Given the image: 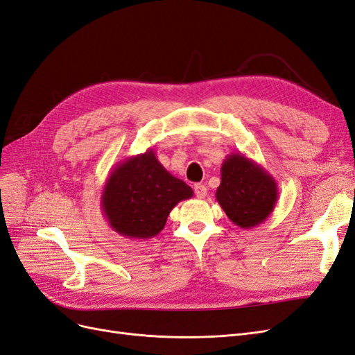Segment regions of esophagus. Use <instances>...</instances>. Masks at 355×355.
<instances>
[{
  "mask_svg": "<svg viewBox=\"0 0 355 355\" xmlns=\"http://www.w3.org/2000/svg\"><path fill=\"white\" fill-rule=\"evenodd\" d=\"M194 192H196L197 198H206V196H207V188H206V185L197 184V185H194Z\"/></svg>",
  "mask_w": 355,
  "mask_h": 355,
  "instance_id": "1",
  "label": "esophagus"
}]
</instances>
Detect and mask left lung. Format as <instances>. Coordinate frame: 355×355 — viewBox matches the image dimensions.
Returning a JSON list of instances; mask_svg holds the SVG:
<instances>
[{
  "instance_id": "8db88e82",
  "label": "left lung",
  "mask_w": 355,
  "mask_h": 355,
  "mask_svg": "<svg viewBox=\"0 0 355 355\" xmlns=\"http://www.w3.org/2000/svg\"><path fill=\"white\" fill-rule=\"evenodd\" d=\"M277 198V182L261 164L241 153L223 159L216 200L237 227L249 230L265 222Z\"/></svg>"
}]
</instances>
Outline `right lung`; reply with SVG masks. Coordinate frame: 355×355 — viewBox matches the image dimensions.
<instances>
[{"label":"right lung","mask_w":355,"mask_h":355,"mask_svg":"<svg viewBox=\"0 0 355 355\" xmlns=\"http://www.w3.org/2000/svg\"><path fill=\"white\" fill-rule=\"evenodd\" d=\"M194 196L191 187L163 167L153 149L128 157L110 171L101 207L123 237L146 240L161 232L178 202Z\"/></svg>","instance_id":"1"}]
</instances>
